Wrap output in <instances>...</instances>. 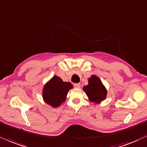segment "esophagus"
<instances>
[{
  "label": "esophagus",
  "mask_w": 147,
  "mask_h": 147,
  "mask_svg": "<svg viewBox=\"0 0 147 147\" xmlns=\"http://www.w3.org/2000/svg\"><path fill=\"white\" fill-rule=\"evenodd\" d=\"M74 87L76 88H81V84H74Z\"/></svg>",
  "instance_id": "1"
}]
</instances>
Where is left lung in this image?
I'll return each instance as SVG.
<instances>
[{
	"label": "left lung",
	"instance_id": "1",
	"mask_svg": "<svg viewBox=\"0 0 147 147\" xmlns=\"http://www.w3.org/2000/svg\"><path fill=\"white\" fill-rule=\"evenodd\" d=\"M83 90L86 92L88 99L95 104H99L107 97V91L100 79L92 75L88 78V84L84 86Z\"/></svg>",
	"mask_w": 147,
	"mask_h": 147
}]
</instances>
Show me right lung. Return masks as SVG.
Listing matches in <instances>:
<instances>
[{"label": "right lung", "mask_w": 147, "mask_h": 147, "mask_svg": "<svg viewBox=\"0 0 147 147\" xmlns=\"http://www.w3.org/2000/svg\"><path fill=\"white\" fill-rule=\"evenodd\" d=\"M73 88L70 82H64L54 75L46 83L42 90V97L46 103L53 108L59 107L66 100L67 94Z\"/></svg>", "instance_id": "add662e5"}]
</instances>
